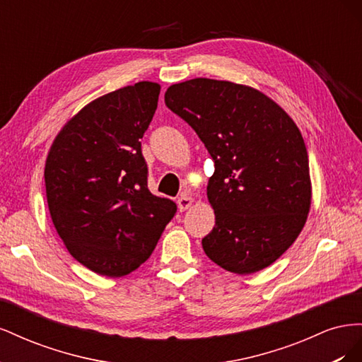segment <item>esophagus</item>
<instances>
[{"instance_id":"34e87169","label":"esophagus","mask_w":362,"mask_h":362,"mask_svg":"<svg viewBox=\"0 0 362 362\" xmlns=\"http://www.w3.org/2000/svg\"><path fill=\"white\" fill-rule=\"evenodd\" d=\"M193 202H194V199L190 198V196L182 194L181 198H178V208H180V211H185V210H187V208H190V206L193 205Z\"/></svg>"}]
</instances>
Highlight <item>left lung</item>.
Wrapping results in <instances>:
<instances>
[{"mask_svg":"<svg viewBox=\"0 0 362 362\" xmlns=\"http://www.w3.org/2000/svg\"><path fill=\"white\" fill-rule=\"evenodd\" d=\"M164 103L214 160L206 196L216 225L202 238L206 257L237 275L269 267L298 238L311 206L308 152L298 125L267 95L223 80L172 84Z\"/></svg>","mask_w":362,"mask_h":362,"instance_id":"1","label":"left lung"}]
</instances>
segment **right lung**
<instances>
[{"instance_id":"right-lung-1","label":"right lung","mask_w":362,"mask_h":362,"mask_svg":"<svg viewBox=\"0 0 362 362\" xmlns=\"http://www.w3.org/2000/svg\"><path fill=\"white\" fill-rule=\"evenodd\" d=\"M160 89L139 81L96 98L49 148L43 175L52 223L69 254L98 275L120 278L144 264L177 211L149 192L141 156Z\"/></svg>"}]
</instances>
